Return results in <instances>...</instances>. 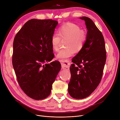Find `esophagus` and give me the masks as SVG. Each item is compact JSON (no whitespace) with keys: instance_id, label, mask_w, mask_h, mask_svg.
I'll return each mask as SVG.
<instances>
[{"instance_id":"1","label":"esophagus","mask_w":120,"mask_h":120,"mask_svg":"<svg viewBox=\"0 0 120 120\" xmlns=\"http://www.w3.org/2000/svg\"><path fill=\"white\" fill-rule=\"evenodd\" d=\"M62 68L64 69L68 70L70 67V61L69 60H60Z\"/></svg>"}]
</instances>
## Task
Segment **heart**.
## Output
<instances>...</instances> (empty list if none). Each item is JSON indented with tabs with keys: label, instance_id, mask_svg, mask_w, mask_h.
Here are the masks:
<instances>
[{
	"label": "heart",
	"instance_id": "b5f03b06",
	"mask_svg": "<svg viewBox=\"0 0 120 120\" xmlns=\"http://www.w3.org/2000/svg\"><path fill=\"white\" fill-rule=\"evenodd\" d=\"M61 39L67 40L65 46L67 48L59 50L56 55V58L65 61L74 55L75 50L80 51L84 46L87 36L84 31L81 29L79 26L71 22L62 25L58 29V34H54L51 38V48L54 51L59 49Z\"/></svg>",
	"mask_w": 120,
	"mask_h": 120
}]
</instances>
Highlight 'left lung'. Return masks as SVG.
Returning <instances> with one entry per match:
<instances>
[{
	"label": "left lung",
	"instance_id": "1",
	"mask_svg": "<svg viewBox=\"0 0 120 120\" xmlns=\"http://www.w3.org/2000/svg\"><path fill=\"white\" fill-rule=\"evenodd\" d=\"M85 22L88 30L84 46L72 59L71 77L68 84L70 95L75 99L85 98L95 91L101 81L106 59L105 41L101 32L90 18Z\"/></svg>",
	"mask_w": 120,
	"mask_h": 120
}]
</instances>
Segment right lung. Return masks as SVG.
Masks as SVG:
<instances>
[{"instance_id": "obj_1", "label": "right lung", "mask_w": 120, "mask_h": 120, "mask_svg": "<svg viewBox=\"0 0 120 120\" xmlns=\"http://www.w3.org/2000/svg\"><path fill=\"white\" fill-rule=\"evenodd\" d=\"M58 22L31 19L14 38L12 63L17 79L26 95L36 100L47 98L61 69L54 56L51 38Z\"/></svg>"}]
</instances>
